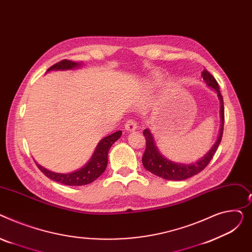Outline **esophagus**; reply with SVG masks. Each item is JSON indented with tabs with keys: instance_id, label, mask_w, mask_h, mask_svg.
Segmentation results:
<instances>
[{
	"instance_id": "esophagus-1",
	"label": "esophagus",
	"mask_w": 252,
	"mask_h": 252,
	"mask_svg": "<svg viewBox=\"0 0 252 252\" xmlns=\"http://www.w3.org/2000/svg\"><path fill=\"white\" fill-rule=\"evenodd\" d=\"M137 128V124L134 120H128L125 123V129L127 131H134Z\"/></svg>"
}]
</instances>
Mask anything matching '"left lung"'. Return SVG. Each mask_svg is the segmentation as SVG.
<instances>
[{
    "instance_id": "obj_1",
    "label": "left lung",
    "mask_w": 252,
    "mask_h": 252,
    "mask_svg": "<svg viewBox=\"0 0 252 252\" xmlns=\"http://www.w3.org/2000/svg\"><path fill=\"white\" fill-rule=\"evenodd\" d=\"M202 77L204 81L206 82L210 87L214 88V90L218 93V96L220 100V134L218 137V140L212 147V150L206 154L202 158H200L198 161L193 162L191 165L186 164H177V162H173L164 156H161L159 152L158 151L157 146L155 144V140L153 138L152 133L149 129L143 130V135L146 140L145 145V151L142 156V164L143 167L150 171L151 173L155 174L156 176L160 177L162 179L166 180H185L190 177L194 176L198 173H200L206 166L210 164L211 159L213 158L215 153L217 152L218 147L220 143L221 137H223V131H224V121H225V112H224V101L223 96L220 94L219 84L215 77L212 74L204 70L202 72Z\"/></svg>"
}]
</instances>
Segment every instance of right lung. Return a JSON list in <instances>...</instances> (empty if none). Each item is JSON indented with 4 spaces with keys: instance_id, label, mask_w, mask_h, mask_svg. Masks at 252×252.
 Returning <instances> with one entry per match:
<instances>
[{
    "instance_id": "obj_1",
    "label": "right lung",
    "mask_w": 252,
    "mask_h": 252,
    "mask_svg": "<svg viewBox=\"0 0 252 252\" xmlns=\"http://www.w3.org/2000/svg\"><path fill=\"white\" fill-rule=\"evenodd\" d=\"M78 65L80 64L74 63L70 60H62L60 62L54 64L52 67H50L48 71L67 70V69L75 68ZM121 135H122V131L120 130V131H116L115 133H113V134L105 138H102L97 144L95 152L93 158H91V160L78 171L68 173V174H59V173H54L47 169H44L38 164H36V166L44 175L48 177V178L58 183L68 185V186H81V185L90 184L94 182L95 179H97L98 177L105 172L108 165V153L111 149L112 144L119 139Z\"/></svg>"
}]
</instances>
